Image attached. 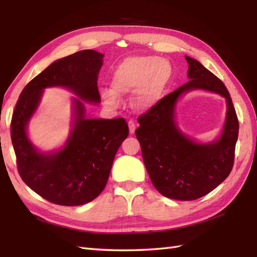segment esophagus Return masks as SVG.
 Instances as JSON below:
<instances>
[{
  "label": "esophagus",
  "mask_w": 257,
  "mask_h": 257,
  "mask_svg": "<svg viewBox=\"0 0 257 257\" xmlns=\"http://www.w3.org/2000/svg\"><path fill=\"white\" fill-rule=\"evenodd\" d=\"M128 125H129V133L130 134H135V132H136V123H135L134 120H129Z\"/></svg>",
  "instance_id": "esophagus-1"
}]
</instances>
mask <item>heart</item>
Masks as SVG:
<instances>
[{
  "mask_svg": "<svg viewBox=\"0 0 257 257\" xmlns=\"http://www.w3.org/2000/svg\"><path fill=\"white\" fill-rule=\"evenodd\" d=\"M172 77L171 64L157 56H129L114 66L111 88L101 89V98L109 106L120 103V96L133 94L134 105L148 109L161 99Z\"/></svg>",
  "mask_w": 257,
  "mask_h": 257,
  "instance_id": "1",
  "label": "heart"
}]
</instances>
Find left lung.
Returning <instances> with one entry per match:
<instances>
[{
  "mask_svg": "<svg viewBox=\"0 0 257 257\" xmlns=\"http://www.w3.org/2000/svg\"><path fill=\"white\" fill-rule=\"evenodd\" d=\"M189 64L188 83L180 86L138 118L136 130L143 159L152 184L169 199L192 201L210 193L228 177L234 165L238 119L231 96L222 80L196 59ZM194 89L216 92L228 102L220 139L212 144L195 143L176 127L175 106L183 93Z\"/></svg>",
  "mask_w": 257,
  "mask_h": 257,
  "instance_id": "8db88e82",
  "label": "left lung"
}]
</instances>
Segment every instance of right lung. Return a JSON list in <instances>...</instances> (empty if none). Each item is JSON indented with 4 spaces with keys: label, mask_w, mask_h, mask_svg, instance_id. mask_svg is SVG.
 <instances>
[{
    "label": "right lung",
    "mask_w": 257,
    "mask_h": 257,
    "mask_svg": "<svg viewBox=\"0 0 257 257\" xmlns=\"http://www.w3.org/2000/svg\"><path fill=\"white\" fill-rule=\"evenodd\" d=\"M102 57L85 50L58 59L24 87L16 102L11 139L19 173L34 192L52 203L75 206L96 199L106 187L120 145L128 137L123 118L86 119L84 105L75 98L74 125L61 150L41 154L27 138V122L46 87L63 86L81 99L100 101L97 78Z\"/></svg>",
    "instance_id": "1"
}]
</instances>
